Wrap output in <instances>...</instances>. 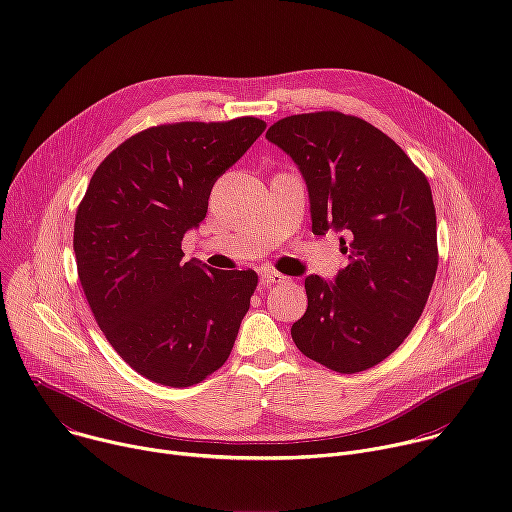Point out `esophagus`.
I'll list each match as a JSON object with an SVG mask.
<instances>
[{
    "mask_svg": "<svg viewBox=\"0 0 512 512\" xmlns=\"http://www.w3.org/2000/svg\"><path fill=\"white\" fill-rule=\"evenodd\" d=\"M261 281H263V285H271V283H283V281H287V277L277 271H263Z\"/></svg>",
    "mask_w": 512,
    "mask_h": 512,
    "instance_id": "obj_1",
    "label": "esophagus"
}]
</instances>
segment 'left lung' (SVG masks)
<instances>
[{
	"mask_svg": "<svg viewBox=\"0 0 512 512\" xmlns=\"http://www.w3.org/2000/svg\"><path fill=\"white\" fill-rule=\"evenodd\" d=\"M308 184L312 233H342L334 283L306 277L296 346L352 375L395 352L417 324L437 271L435 206L425 174L381 129L340 111L283 117L265 135Z\"/></svg>",
	"mask_w": 512,
	"mask_h": 512,
	"instance_id": "1",
	"label": "left lung"
}]
</instances>
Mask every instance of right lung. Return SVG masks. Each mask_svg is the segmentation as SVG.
Returning <instances> with one entry per match:
<instances>
[{
  "label": "right lung",
  "instance_id": "add662e5",
  "mask_svg": "<svg viewBox=\"0 0 512 512\" xmlns=\"http://www.w3.org/2000/svg\"><path fill=\"white\" fill-rule=\"evenodd\" d=\"M265 121H182L143 129L99 164L77 208L79 281L117 354L141 377L190 387L229 358L257 273L184 261V233L263 133Z\"/></svg>",
  "mask_w": 512,
  "mask_h": 512
}]
</instances>
